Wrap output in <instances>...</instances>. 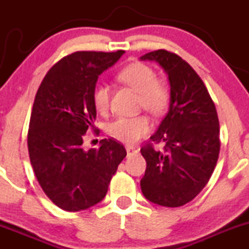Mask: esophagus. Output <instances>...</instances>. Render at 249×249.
<instances>
[{
	"mask_svg": "<svg viewBox=\"0 0 249 249\" xmlns=\"http://www.w3.org/2000/svg\"><path fill=\"white\" fill-rule=\"evenodd\" d=\"M126 152H127V155H134V154H137V153H139V149H137V148H134V147H130V145H127Z\"/></svg>",
	"mask_w": 249,
	"mask_h": 249,
	"instance_id": "esophagus-1",
	"label": "esophagus"
}]
</instances>
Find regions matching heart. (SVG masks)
Returning a JSON list of instances; mask_svg holds the SVG:
<instances>
[{"mask_svg": "<svg viewBox=\"0 0 249 249\" xmlns=\"http://www.w3.org/2000/svg\"><path fill=\"white\" fill-rule=\"evenodd\" d=\"M118 79L136 90L140 95V106L158 115L166 110L170 102V89L148 65L135 62L118 73ZM110 91L108 85L97 83L92 90V104L99 113L107 112ZM150 122L145 115L119 117L107 125V134L112 139L127 144H134L150 130Z\"/></svg>", "mask_w": 249, "mask_h": 249, "instance_id": "obj_1", "label": "heart"}]
</instances>
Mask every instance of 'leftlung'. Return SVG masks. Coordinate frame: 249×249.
Here are the masks:
<instances>
[{
	"mask_svg": "<svg viewBox=\"0 0 249 249\" xmlns=\"http://www.w3.org/2000/svg\"><path fill=\"white\" fill-rule=\"evenodd\" d=\"M141 60L157 61L170 82L169 112L150 136L152 142L165 143V152L155 150L152 143L142 147L147 169L141 189L153 203L179 207L201 192L217 165V109L199 74L177 54L159 49Z\"/></svg>",
	"mask_w": 249,
	"mask_h": 249,
	"instance_id": "1",
	"label": "left lung"
}]
</instances>
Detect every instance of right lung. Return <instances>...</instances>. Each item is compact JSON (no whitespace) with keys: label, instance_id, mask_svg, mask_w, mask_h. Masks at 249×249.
I'll use <instances>...</instances> for the list:
<instances>
[{"label":"right lung","instance_id":"obj_1","mask_svg":"<svg viewBox=\"0 0 249 249\" xmlns=\"http://www.w3.org/2000/svg\"><path fill=\"white\" fill-rule=\"evenodd\" d=\"M123 54L72 53L48 71L37 90L27 134L30 161L47 196L69 212L101 201L126 157L114 139L101 140L100 148H83L85 134L95 129L92 90L97 78Z\"/></svg>","mask_w":249,"mask_h":249}]
</instances>
